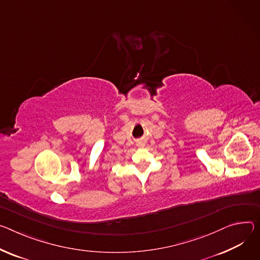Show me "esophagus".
Here are the masks:
<instances>
[{
    "label": "esophagus",
    "instance_id": "34e87169",
    "mask_svg": "<svg viewBox=\"0 0 260 260\" xmlns=\"http://www.w3.org/2000/svg\"><path fill=\"white\" fill-rule=\"evenodd\" d=\"M144 144H142V143H141V144H139V146H143Z\"/></svg>",
    "mask_w": 260,
    "mask_h": 260
}]
</instances>
